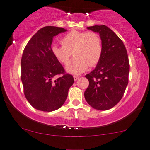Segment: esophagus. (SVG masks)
<instances>
[{
	"mask_svg": "<svg viewBox=\"0 0 150 150\" xmlns=\"http://www.w3.org/2000/svg\"><path fill=\"white\" fill-rule=\"evenodd\" d=\"M79 77H80L79 76H76V75H74V79L75 81H76L77 80L79 79Z\"/></svg>",
	"mask_w": 150,
	"mask_h": 150,
	"instance_id": "34e87169",
	"label": "esophagus"
}]
</instances>
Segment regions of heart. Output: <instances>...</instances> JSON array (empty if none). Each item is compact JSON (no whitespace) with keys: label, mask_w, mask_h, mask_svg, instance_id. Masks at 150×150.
Returning a JSON list of instances; mask_svg holds the SVG:
<instances>
[{"label":"heart","mask_w":150,"mask_h":150,"mask_svg":"<svg viewBox=\"0 0 150 150\" xmlns=\"http://www.w3.org/2000/svg\"><path fill=\"white\" fill-rule=\"evenodd\" d=\"M62 46L54 45L51 51L55 58L67 65L72 56L75 58L69 63L66 71L71 74H81L89 66L97 65L102 54V44L99 35L93 31L71 30L61 40Z\"/></svg>","instance_id":"b5f03b06"}]
</instances>
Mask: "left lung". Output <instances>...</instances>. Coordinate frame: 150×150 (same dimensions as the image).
Listing matches in <instances>:
<instances>
[{
	"mask_svg": "<svg viewBox=\"0 0 150 150\" xmlns=\"http://www.w3.org/2000/svg\"><path fill=\"white\" fill-rule=\"evenodd\" d=\"M87 29L99 33L102 54L96 68L85 76L89 85L85 91V98L95 109L106 110L120 101L128 85V54L122 40L108 26L95 25Z\"/></svg>",
	"mask_w": 150,
	"mask_h": 150,
	"instance_id": "left-lung-1",
	"label": "left lung"
}]
</instances>
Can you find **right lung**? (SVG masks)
<instances>
[{"instance_id": "obj_1", "label": "right lung", "mask_w": 150, "mask_h": 150, "mask_svg": "<svg viewBox=\"0 0 150 150\" xmlns=\"http://www.w3.org/2000/svg\"><path fill=\"white\" fill-rule=\"evenodd\" d=\"M66 30L56 26L43 27L32 37L22 53L21 80L24 96L33 107L42 111L61 107L74 82L51 51L53 38Z\"/></svg>"}]
</instances>
